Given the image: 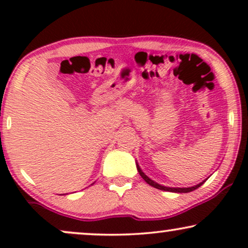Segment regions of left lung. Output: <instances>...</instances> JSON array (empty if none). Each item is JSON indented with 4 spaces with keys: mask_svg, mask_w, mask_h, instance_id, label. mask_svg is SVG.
<instances>
[{
    "mask_svg": "<svg viewBox=\"0 0 248 248\" xmlns=\"http://www.w3.org/2000/svg\"><path fill=\"white\" fill-rule=\"evenodd\" d=\"M138 167V171H139V173H140L141 175V177L144 179V181L147 182L148 184H149V186H154V187H156V189H160V190H164V191H171V192H190V191H193V190H196V189H198L199 186H202V184L204 183V182H202V183H199V184H197V186H191V187H168V186H160V184H157L156 183V182H154V181H152V179H150L149 177H147L146 175H144L143 172H142V170L140 169V167L139 166H136Z\"/></svg>",
    "mask_w": 248,
    "mask_h": 248,
    "instance_id": "1",
    "label": "left lung"
}]
</instances>
